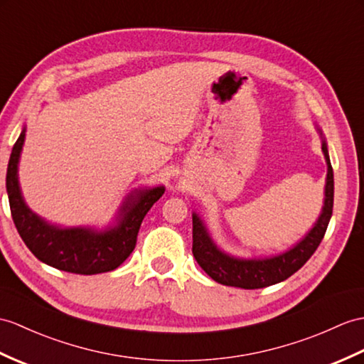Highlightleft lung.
Here are the masks:
<instances>
[{"instance_id": "obj_1", "label": "left lung", "mask_w": 364, "mask_h": 364, "mask_svg": "<svg viewBox=\"0 0 364 364\" xmlns=\"http://www.w3.org/2000/svg\"><path fill=\"white\" fill-rule=\"evenodd\" d=\"M316 130L323 142V154L327 163V178L324 188V206L321 209L318 220L314 228L304 237L293 245L291 248L272 256L259 257H237L232 256L217 247V243L210 237L205 222L201 217L192 214V252L198 265L205 269L209 277L215 282L239 287L245 290L264 289V287L282 282L294 274L306 264L311 255L319 247L326 230L331 222L333 209V171L328 158L327 142L323 130L316 127Z\"/></svg>"}]
</instances>
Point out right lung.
Wrapping results in <instances>:
<instances>
[{"instance_id": "add662e5", "label": "right lung", "mask_w": 364, "mask_h": 364, "mask_svg": "<svg viewBox=\"0 0 364 364\" xmlns=\"http://www.w3.org/2000/svg\"><path fill=\"white\" fill-rule=\"evenodd\" d=\"M26 127L14 144L6 189L16 231L32 255L43 264L75 274L113 272L132 255L139 226L149 209L164 193V186L138 188L127 193L113 222L105 228L60 226L45 220L26 205L18 181V163Z\"/></svg>"}]
</instances>
